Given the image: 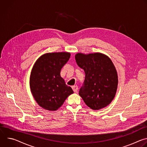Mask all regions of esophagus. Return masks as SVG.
<instances>
[{
	"mask_svg": "<svg viewBox=\"0 0 147 147\" xmlns=\"http://www.w3.org/2000/svg\"><path fill=\"white\" fill-rule=\"evenodd\" d=\"M72 89L74 92H77L78 90V86H72Z\"/></svg>",
	"mask_w": 147,
	"mask_h": 147,
	"instance_id": "esophagus-1",
	"label": "esophagus"
}]
</instances>
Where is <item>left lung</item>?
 <instances>
[{"label": "left lung", "instance_id": "left-lung-1", "mask_svg": "<svg viewBox=\"0 0 147 147\" xmlns=\"http://www.w3.org/2000/svg\"><path fill=\"white\" fill-rule=\"evenodd\" d=\"M75 59L86 74L80 96L92 109L108 106L115 96L118 84L117 71L112 60L100 53H77Z\"/></svg>", "mask_w": 147, "mask_h": 147}]
</instances>
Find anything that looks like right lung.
I'll use <instances>...</instances> for the list:
<instances>
[{"mask_svg":"<svg viewBox=\"0 0 147 147\" xmlns=\"http://www.w3.org/2000/svg\"><path fill=\"white\" fill-rule=\"evenodd\" d=\"M70 57L68 52L49 53L35 62L30 77L32 95L40 107L54 111L74 92L60 76V71Z\"/></svg>","mask_w":147,"mask_h":147,"instance_id":"1","label":"right lung"}]
</instances>
